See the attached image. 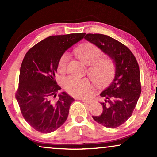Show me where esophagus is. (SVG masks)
Masks as SVG:
<instances>
[{
  "instance_id": "34e87169",
  "label": "esophagus",
  "mask_w": 157,
  "mask_h": 157,
  "mask_svg": "<svg viewBox=\"0 0 157 157\" xmlns=\"http://www.w3.org/2000/svg\"><path fill=\"white\" fill-rule=\"evenodd\" d=\"M78 99H80V100L82 101L83 102L87 103V104H89V103L91 102V100H90V99H88V98H78Z\"/></svg>"
}]
</instances>
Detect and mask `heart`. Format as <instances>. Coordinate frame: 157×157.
<instances>
[{"mask_svg":"<svg viewBox=\"0 0 157 157\" xmlns=\"http://www.w3.org/2000/svg\"><path fill=\"white\" fill-rule=\"evenodd\" d=\"M78 54L81 61L87 65L95 63L89 69V75L94 83L100 85L109 80L112 75V64L106 59L98 60L102 56L100 48L92 44H86L79 47ZM70 54L67 52L61 56L59 62L60 71L65 69ZM63 86L66 91L74 96H84L91 89V83L87 78H78L72 76L64 79Z\"/></svg>","mask_w":157,"mask_h":157,"instance_id":"heart-1","label":"heart"}]
</instances>
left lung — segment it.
Returning a JSON list of instances; mask_svg holds the SVG:
<instances>
[{
	"label": "left lung",
	"instance_id": "8db88e82",
	"mask_svg": "<svg viewBox=\"0 0 157 157\" xmlns=\"http://www.w3.org/2000/svg\"><path fill=\"white\" fill-rule=\"evenodd\" d=\"M84 38L100 48L115 65L113 81L100 96L102 113L92 117L107 128H117L131 116L141 94L140 71L136 58L129 49L114 38L99 33H88Z\"/></svg>",
	"mask_w": 157,
	"mask_h": 157
}]
</instances>
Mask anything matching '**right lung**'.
<instances>
[{"mask_svg":"<svg viewBox=\"0 0 157 157\" xmlns=\"http://www.w3.org/2000/svg\"><path fill=\"white\" fill-rule=\"evenodd\" d=\"M85 33L51 36L32 47L25 55L16 94L22 115L31 126L47 134L54 132L67 119L74 99L61 88L55 74L61 56L70 47L83 39Z\"/></svg>","mask_w":157,"mask_h":157,"instance_id":"1","label":"right lung"}]
</instances>
